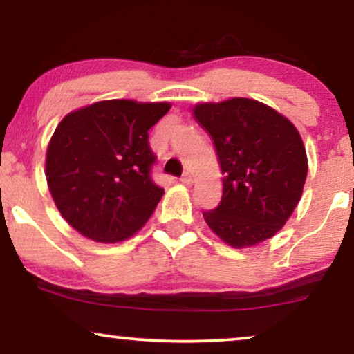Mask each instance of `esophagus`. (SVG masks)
I'll return each instance as SVG.
<instances>
[{
  "instance_id": "1",
  "label": "esophagus",
  "mask_w": 354,
  "mask_h": 354,
  "mask_svg": "<svg viewBox=\"0 0 354 354\" xmlns=\"http://www.w3.org/2000/svg\"><path fill=\"white\" fill-rule=\"evenodd\" d=\"M180 182L183 183V185H192V183H193V176H192L190 172H183Z\"/></svg>"
}]
</instances>
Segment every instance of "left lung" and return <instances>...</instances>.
<instances>
[{
    "mask_svg": "<svg viewBox=\"0 0 354 354\" xmlns=\"http://www.w3.org/2000/svg\"><path fill=\"white\" fill-rule=\"evenodd\" d=\"M193 118L214 143L222 200L206 224L227 245L248 248L285 225L303 195L308 158L297 127L251 98L198 103Z\"/></svg>",
    "mask_w": 354,
    "mask_h": 354,
    "instance_id": "obj_1",
    "label": "left lung"
}]
</instances>
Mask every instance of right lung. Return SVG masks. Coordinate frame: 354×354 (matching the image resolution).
Masks as SVG:
<instances>
[{"label": "right lung", "instance_id": "add662e5", "mask_svg": "<svg viewBox=\"0 0 354 354\" xmlns=\"http://www.w3.org/2000/svg\"><path fill=\"white\" fill-rule=\"evenodd\" d=\"M171 103L106 100L75 109L48 145V188L72 229L98 243L127 240L147 224L164 190L151 180L148 130Z\"/></svg>", "mask_w": 354, "mask_h": 354}]
</instances>
